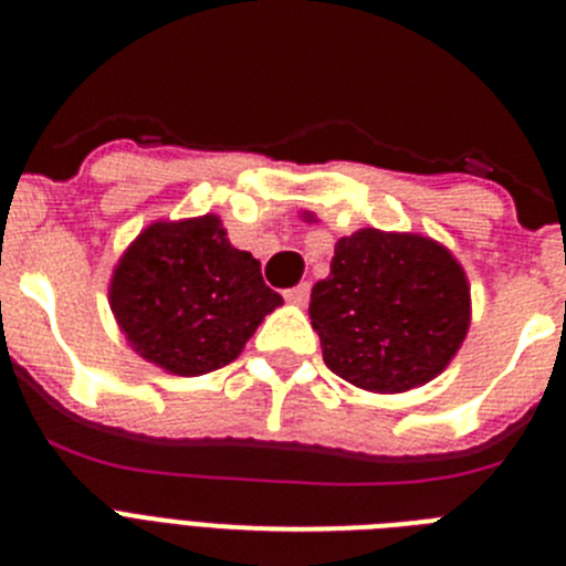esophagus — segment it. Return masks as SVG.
<instances>
[{
	"instance_id": "obj_1",
	"label": "esophagus",
	"mask_w": 566,
	"mask_h": 566,
	"mask_svg": "<svg viewBox=\"0 0 566 566\" xmlns=\"http://www.w3.org/2000/svg\"><path fill=\"white\" fill-rule=\"evenodd\" d=\"M308 294H312V286H308V283H300V286L289 289L286 300L292 303V306H306Z\"/></svg>"
}]
</instances>
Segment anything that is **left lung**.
I'll return each mask as SVG.
<instances>
[{
	"label": "left lung",
	"instance_id": "8db88e82",
	"mask_svg": "<svg viewBox=\"0 0 566 566\" xmlns=\"http://www.w3.org/2000/svg\"><path fill=\"white\" fill-rule=\"evenodd\" d=\"M312 326L337 377L402 394L451 365L470 328L462 263L428 234L365 227L334 243L332 272L312 289Z\"/></svg>",
	"mask_w": 566,
	"mask_h": 566
}]
</instances>
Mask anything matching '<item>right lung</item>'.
I'll use <instances>...</instances> for the list:
<instances>
[{
  "label": "right lung",
  "mask_w": 566,
  "mask_h": 566,
  "mask_svg": "<svg viewBox=\"0 0 566 566\" xmlns=\"http://www.w3.org/2000/svg\"><path fill=\"white\" fill-rule=\"evenodd\" d=\"M109 308L135 354L175 377L218 371L283 297L260 260L229 243L218 214L153 221L122 252Z\"/></svg>",
  "instance_id": "right-lung-1"
}]
</instances>
